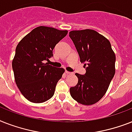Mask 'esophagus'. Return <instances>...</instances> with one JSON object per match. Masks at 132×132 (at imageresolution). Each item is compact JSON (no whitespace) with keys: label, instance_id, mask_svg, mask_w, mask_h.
I'll use <instances>...</instances> for the list:
<instances>
[{"label":"esophagus","instance_id":"1","mask_svg":"<svg viewBox=\"0 0 132 132\" xmlns=\"http://www.w3.org/2000/svg\"><path fill=\"white\" fill-rule=\"evenodd\" d=\"M65 73H66V74H71V72H69V71H67V70H66V71H65Z\"/></svg>","mask_w":132,"mask_h":132}]
</instances>
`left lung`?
Here are the masks:
<instances>
[{
    "label": "left lung",
    "mask_w": 132,
    "mask_h": 132,
    "mask_svg": "<svg viewBox=\"0 0 132 132\" xmlns=\"http://www.w3.org/2000/svg\"><path fill=\"white\" fill-rule=\"evenodd\" d=\"M69 37L86 70L84 75L75 73L78 82L70 94L80 104L93 105L106 94L114 76L115 54L109 40L92 29L72 30Z\"/></svg>",
    "instance_id": "1"
}]
</instances>
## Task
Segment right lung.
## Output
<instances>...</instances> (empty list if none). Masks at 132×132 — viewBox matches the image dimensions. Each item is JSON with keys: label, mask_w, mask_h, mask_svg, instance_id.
<instances>
[{"label": "right lung", "mask_w": 132, "mask_h": 132, "mask_svg": "<svg viewBox=\"0 0 132 132\" xmlns=\"http://www.w3.org/2000/svg\"><path fill=\"white\" fill-rule=\"evenodd\" d=\"M67 32L52 27L38 26L18 44L12 61L15 81L29 102L43 103L54 94L56 84L65 69L44 61L53 56V49Z\"/></svg>", "instance_id": "1"}]
</instances>
